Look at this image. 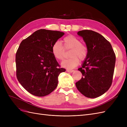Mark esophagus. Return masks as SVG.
Wrapping results in <instances>:
<instances>
[{
  "label": "esophagus",
  "mask_w": 127,
  "mask_h": 127,
  "mask_svg": "<svg viewBox=\"0 0 127 127\" xmlns=\"http://www.w3.org/2000/svg\"><path fill=\"white\" fill-rule=\"evenodd\" d=\"M67 71L68 72H72L74 70H70V69H67Z\"/></svg>",
  "instance_id": "34e87169"
}]
</instances>
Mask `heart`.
<instances>
[{
  "instance_id": "1",
  "label": "heart",
  "mask_w": 127,
  "mask_h": 127,
  "mask_svg": "<svg viewBox=\"0 0 127 127\" xmlns=\"http://www.w3.org/2000/svg\"><path fill=\"white\" fill-rule=\"evenodd\" d=\"M70 49L69 58L64 60L61 64L63 67L72 69L77 67L80 60L85 59L88 53L86 45L80 42V40L76 36L69 35L64 37L61 43L59 41L55 42L52 46L51 51L55 58L58 60H63L64 55V50Z\"/></svg>"
}]
</instances>
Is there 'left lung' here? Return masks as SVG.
I'll return each mask as SVG.
<instances>
[{"instance_id": "obj_1", "label": "left lung", "mask_w": 127, "mask_h": 127, "mask_svg": "<svg viewBox=\"0 0 127 127\" xmlns=\"http://www.w3.org/2000/svg\"><path fill=\"white\" fill-rule=\"evenodd\" d=\"M77 34L83 38L88 53L78 69L83 76L76 86L85 96L97 97L112 85L116 55L110 42L100 34L91 30L80 31Z\"/></svg>"}]
</instances>
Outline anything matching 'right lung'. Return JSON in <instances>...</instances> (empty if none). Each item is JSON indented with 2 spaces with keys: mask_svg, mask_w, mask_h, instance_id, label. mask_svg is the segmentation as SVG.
<instances>
[{
  "mask_svg": "<svg viewBox=\"0 0 127 127\" xmlns=\"http://www.w3.org/2000/svg\"><path fill=\"white\" fill-rule=\"evenodd\" d=\"M64 34L57 31L40 29L23 40L16 54V76L25 89L36 96L54 91L58 76L66 69L53 57L52 46Z\"/></svg>",
  "mask_w": 127,
  "mask_h": 127,
  "instance_id": "right-lung-1",
  "label": "right lung"
}]
</instances>
